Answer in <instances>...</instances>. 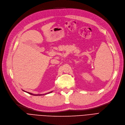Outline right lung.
I'll list each match as a JSON object with an SVG mask.
<instances>
[{
	"label": "right lung",
	"mask_w": 125,
	"mask_h": 125,
	"mask_svg": "<svg viewBox=\"0 0 125 125\" xmlns=\"http://www.w3.org/2000/svg\"><path fill=\"white\" fill-rule=\"evenodd\" d=\"M27 93H28V94H31V95H34V94H31V93H29V92H27Z\"/></svg>",
	"instance_id": "obj_1"
}]
</instances>
